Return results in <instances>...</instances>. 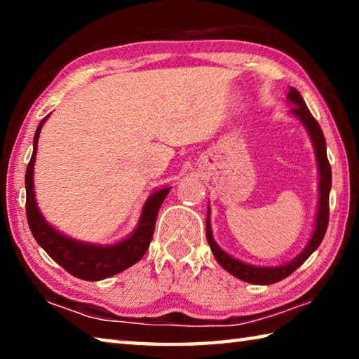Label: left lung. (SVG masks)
Wrapping results in <instances>:
<instances>
[{"instance_id": "obj_1", "label": "left lung", "mask_w": 359, "mask_h": 359, "mask_svg": "<svg viewBox=\"0 0 359 359\" xmlns=\"http://www.w3.org/2000/svg\"><path fill=\"white\" fill-rule=\"evenodd\" d=\"M287 100L290 104H293L290 114L301 121L304 128L307 130L309 137H311L315 158H317L318 166V208H317V217H315V226L312 231V236L309 242L304 247V250L297 255L288 263H283L280 266H255L241 261L238 258L231 257L223 248L217 244L212 234L210 226V208L208 205V218H205V238L210 245V250L214 253L215 259L218 261L224 271L229 274L241 278V280L253 283V285H271L276 282H280L283 278L293 274V272L299 267L304 261H306L311 255L317 250L321 241L325 238L327 222H330V191H331V166L326 156V141L321 131L318 121L312 117L311 111H309L306 102H304L301 93L296 88L290 87V92L287 95Z\"/></svg>"}]
</instances>
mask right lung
<instances>
[{"label":"right lung","mask_w":359,"mask_h":359,"mask_svg":"<svg viewBox=\"0 0 359 359\" xmlns=\"http://www.w3.org/2000/svg\"><path fill=\"white\" fill-rule=\"evenodd\" d=\"M47 117L41 120L38 130L34 133L33 155L28 163L25 174L27 220L29 229H32V234L36 242L44 248L48 257L62 266L65 271H68L71 276L88 282H98L102 280V278L112 277L121 271L128 269L130 266L136 264L144 257L145 252H147L151 236H154L155 231L158 210H160L163 201H165L169 190H171V187L158 188V190L150 194L147 201L142 205L141 217H139L136 228L125 239L115 242V244H92V242L77 241L60 233L41 214L38 201H36L33 184L38 141L41 128Z\"/></svg>","instance_id":"1"}]
</instances>
